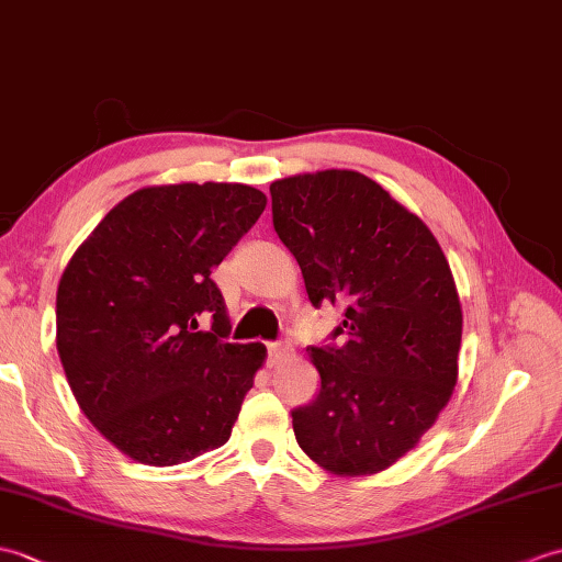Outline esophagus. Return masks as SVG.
Returning a JSON list of instances; mask_svg holds the SVG:
<instances>
[{
	"label": "esophagus",
	"mask_w": 562,
	"mask_h": 562,
	"mask_svg": "<svg viewBox=\"0 0 562 562\" xmlns=\"http://www.w3.org/2000/svg\"><path fill=\"white\" fill-rule=\"evenodd\" d=\"M292 352V348H290V342H284V340H274V342H268V362H270V367L272 364H278L282 357H288Z\"/></svg>",
	"instance_id": "34e87169"
}]
</instances>
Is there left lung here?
<instances>
[{"mask_svg": "<svg viewBox=\"0 0 562 562\" xmlns=\"http://www.w3.org/2000/svg\"><path fill=\"white\" fill-rule=\"evenodd\" d=\"M272 226L308 302L342 304L340 345H308L316 398L292 411L300 447L340 475L379 473L435 425L457 386L461 304L432 232L357 171L270 186Z\"/></svg>", "mask_w": 562, "mask_h": 562, "instance_id": "left-lung-1", "label": "left lung"}]
</instances>
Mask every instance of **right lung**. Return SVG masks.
Masks as SVG:
<instances>
[{
	"mask_svg": "<svg viewBox=\"0 0 562 562\" xmlns=\"http://www.w3.org/2000/svg\"><path fill=\"white\" fill-rule=\"evenodd\" d=\"M241 183L142 188L105 214L57 288V352L79 408L149 465L222 447L266 360L229 342L212 268L266 210Z\"/></svg>",
	"mask_w": 562,
	"mask_h": 562,
	"instance_id": "add662e5",
	"label": "right lung"
}]
</instances>
